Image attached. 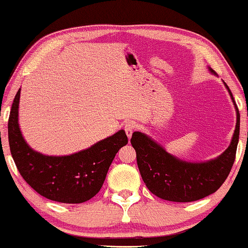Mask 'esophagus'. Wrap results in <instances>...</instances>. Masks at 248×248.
<instances>
[{
	"label": "esophagus",
	"mask_w": 248,
	"mask_h": 248,
	"mask_svg": "<svg viewBox=\"0 0 248 248\" xmlns=\"http://www.w3.org/2000/svg\"><path fill=\"white\" fill-rule=\"evenodd\" d=\"M137 123L133 121H126L124 123V131L125 133H126V135L128 137V139H130L132 137V134H133V132L137 130Z\"/></svg>",
	"instance_id": "obj_1"
}]
</instances>
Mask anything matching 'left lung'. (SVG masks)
<instances>
[{
  "label": "left lung",
  "instance_id": "obj_1",
  "mask_svg": "<svg viewBox=\"0 0 248 248\" xmlns=\"http://www.w3.org/2000/svg\"><path fill=\"white\" fill-rule=\"evenodd\" d=\"M226 87L236 107L237 123L232 143L218 158L199 164L186 162L169 155L141 132L132 135L131 144L137 152L139 170L152 194L172 202L198 201L215 193L228 177L236 158L240 117L232 91Z\"/></svg>",
  "mask_w": 248,
  "mask_h": 248
}]
</instances>
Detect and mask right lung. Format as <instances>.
I'll return each mask as SVG.
<instances>
[{"mask_svg": "<svg viewBox=\"0 0 248 248\" xmlns=\"http://www.w3.org/2000/svg\"><path fill=\"white\" fill-rule=\"evenodd\" d=\"M20 89L13 100L8 122L9 144L22 178L44 198L61 203H82L103 186L118 150L127 144L123 130L71 155L53 157L33 151L23 140L18 124Z\"/></svg>", "mask_w": 248, "mask_h": 248, "instance_id": "obj_1", "label": "right lung"}]
</instances>
